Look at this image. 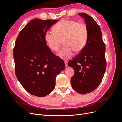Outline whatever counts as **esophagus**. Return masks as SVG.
<instances>
[{
    "mask_svg": "<svg viewBox=\"0 0 122 122\" xmlns=\"http://www.w3.org/2000/svg\"><path fill=\"white\" fill-rule=\"evenodd\" d=\"M64 62H65V65H66V67H67V66H68V62L67 61H65Z\"/></svg>",
    "mask_w": 122,
    "mask_h": 122,
    "instance_id": "esophagus-1",
    "label": "esophagus"
}]
</instances>
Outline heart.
Instances as JSON below:
<instances>
[{
	"label": "heart",
	"mask_w": 122,
	"mask_h": 122,
	"mask_svg": "<svg viewBox=\"0 0 122 122\" xmlns=\"http://www.w3.org/2000/svg\"><path fill=\"white\" fill-rule=\"evenodd\" d=\"M54 30L46 32L45 40L53 51H57L64 41L65 46L57 53L61 58L71 57L74 51L79 53L86 45L88 30L84 23L73 20H62L54 26Z\"/></svg>",
	"instance_id": "obj_1"
}]
</instances>
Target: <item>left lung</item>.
Instances as JSON below:
<instances>
[{"instance_id": "1", "label": "left lung", "mask_w": 122, "mask_h": 122, "mask_svg": "<svg viewBox=\"0 0 122 122\" xmlns=\"http://www.w3.org/2000/svg\"><path fill=\"white\" fill-rule=\"evenodd\" d=\"M84 19L88 30L87 43L80 53L68 62L74 70L71 78L72 88L77 93L86 94L98 87L106 68L105 46L99 25L86 13L78 14Z\"/></svg>"}]
</instances>
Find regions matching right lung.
I'll return each mask as SVG.
<instances>
[{"instance_id":"1","label":"right lung","mask_w":122,"mask_h":122,"mask_svg":"<svg viewBox=\"0 0 122 122\" xmlns=\"http://www.w3.org/2000/svg\"><path fill=\"white\" fill-rule=\"evenodd\" d=\"M58 21H30L18 35L14 48L17 78L26 91L38 97L53 91L56 77L65 67L63 60L52 52L44 37Z\"/></svg>"}]
</instances>
